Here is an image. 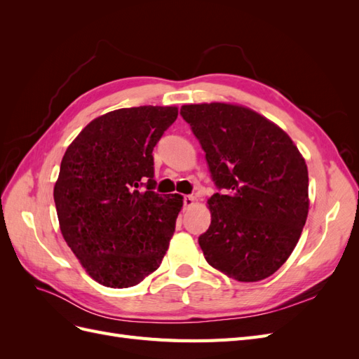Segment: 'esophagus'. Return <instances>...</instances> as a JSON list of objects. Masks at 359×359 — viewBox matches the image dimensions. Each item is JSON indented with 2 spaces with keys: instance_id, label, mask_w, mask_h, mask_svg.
<instances>
[{
  "instance_id": "34e87169",
  "label": "esophagus",
  "mask_w": 359,
  "mask_h": 359,
  "mask_svg": "<svg viewBox=\"0 0 359 359\" xmlns=\"http://www.w3.org/2000/svg\"><path fill=\"white\" fill-rule=\"evenodd\" d=\"M194 199L193 196H184L182 198V202H184V206H186V208H189V206H191V205H194Z\"/></svg>"
}]
</instances>
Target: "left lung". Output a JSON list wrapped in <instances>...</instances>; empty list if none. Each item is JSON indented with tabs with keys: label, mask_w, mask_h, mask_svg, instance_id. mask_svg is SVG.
<instances>
[{
	"label": "left lung",
	"mask_w": 359,
	"mask_h": 359,
	"mask_svg": "<svg viewBox=\"0 0 359 359\" xmlns=\"http://www.w3.org/2000/svg\"><path fill=\"white\" fill-rule=\"evenodd\" d=\"M220 193L208 199L211 224L199 236L212 268L238 281H259L283 265L309 214V170L278 126L244 106L186 104Z\"/></svg>",
	"instance_id": "1"
}]
</instances>
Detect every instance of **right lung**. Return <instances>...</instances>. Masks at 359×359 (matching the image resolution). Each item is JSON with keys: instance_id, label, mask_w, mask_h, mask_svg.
Returning <instances> with one entry per match:
<instances>
[{"instance_id": "obj_1", "label": "right lung", "mask_w": 359, "mask_h": 359, "mask_svg": "<svg viewBox=\"0 0 359 359\" xmlns=\"http://www.w3.org/2000/svg\"><path fill=\"white\" fill-rule=\"evenodd\" d=\"M177 116L175 106L107 112L82 130L61 160L53 187L60 229L103 286H135L166 255L182 196L154 191L153 149Z\"/></svg>"}]
</instances>
